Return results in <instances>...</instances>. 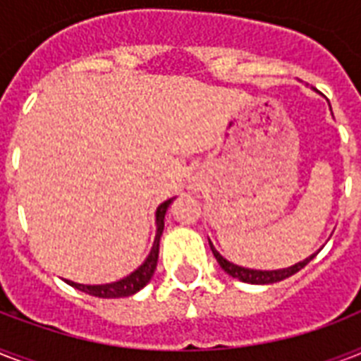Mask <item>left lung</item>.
I'll return each mask as SVG.
<instances>
[{
  "label": "left lung",
  "instance_id": "8db88e82",
  "mask_svg": "<svg viewBox=\"0 0 361 361\" xmlns=\"http://www.w3.org/2000/svg\"><path fill=\"white\" fill-rule=\"evenodd\" d=\"M209 247H212V252H214V257L217 258V262L223 269H225L226 274L232 275V277H236V279L243 281V283H251V285H269V283H277V281H283L286 277H290L296 271H300L302 268H305L314 257H317V252L307 257L302 262L294 264L290 268H283V269H251V268H243V266H238V264L228 262L225 257H221L219 251L212 245V241H209Z\"/></svg>",
  "mask_w": 361,
  "mask_h": 361
}]
</instances>
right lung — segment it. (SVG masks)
Instances as JSON below:
<instances>
[{"instance_id":"obj_1","label":"right lung","mask_w":361,"mask_h":361,"mask_svg":"<svg viewBox=\"0 0 361 361\" xmlns=\"http://www.w3.org/2000/svg\"><path fill=\"white\" fill-rule=\"evenodd\" d=\"M174 198H169L164 200L161 206L155 212V225H157V232H155V240H153V247L147 258L144 260V264H140L138 268L129 274L127 277L120 281H114V283H106V285H80V283H75V281H67L71 286H75L78 290L86 292V294H92V296L97 298H125L133 296L136 292L144 288V286L152 281L153 271L157 268V258H159V241H161V234H163L164 228V214L166 209L172 204Z\"/></svg>"}]
</instances>
